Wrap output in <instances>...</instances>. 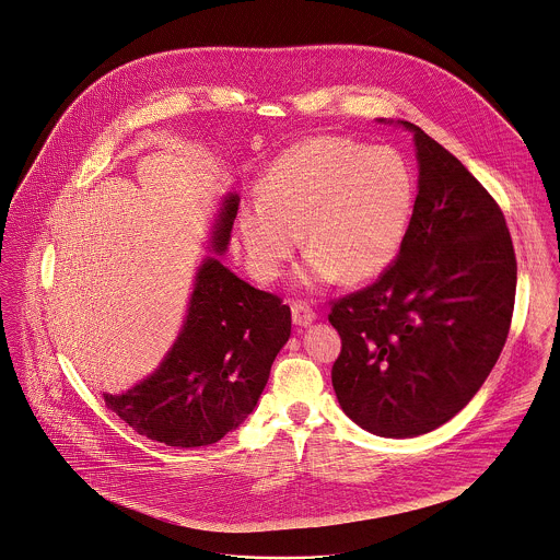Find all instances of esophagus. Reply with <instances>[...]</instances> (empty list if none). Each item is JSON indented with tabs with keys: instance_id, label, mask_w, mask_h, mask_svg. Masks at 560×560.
I'll list each match as a JSON object with an SVG mask.
<instances>
[{
	"instance_id": "34e87169",
	"label": "esophagus",
	"mask_w": 560,
	"mask_h": 560,
	"mask_svg": "<svg viewBox=\"0 0 560 560\" xmlns=\"http://www.w3.org/2000/svg\"><path fill=\"white\" fill-rule=\"evenodd\" d=\"M290 310H292V323H294V325L307 327V325H312V323L316 320L314 310H312L310 305L301 303V301H292V303H290Z\"/></svg>"
}]
</instances>
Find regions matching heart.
<instances>
[{"label":"heart","mask_w":560,"mask_h":560,"mask_svg":"<svg viewBox=\"0 0 560 560\" xmlns=\"http://www.w3.org/2000/svg\"><path fill=\"white\" fill-rule=\"evenodd\" d=\"M415 205V178L393 148H364L340 137H314L281 152L237 213L250 272L275 281L301 244L305 288L364 283L397 257Z\"/></svg>","instance_id":"obj_1"}]
</instances>
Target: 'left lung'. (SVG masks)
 Masks as SVG:
<instances>
[{"instance_id": "1", "label": "left lung", "mask_w": 560, "mask_h": 560, "mask_svg": "<svg viewBox=\"0 0 560 560\" xmlns=\"http://www.w3.org/2000/svg\"><path fill=\"white\" fill-rule=\"evenodd\" d=\"M401 126L415 135L419 194L399 255L329 312L342 340L336 397L386 439L428 434L474 399L506 345L517 288L500 205L450 150Z\"/></svg>"}]
</instances>
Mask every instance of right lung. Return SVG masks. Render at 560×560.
Masks as SVG:
<instances>
[{
    "label": "right lung",
    "mask_w": 560,
    "mask_h": 560,
    "mask_svg": "<svg viewBox=\"0 0 560 560\" xmlns=\"http://www.w3.org/2000/svg\"><path fill=\"white\" fill-rule=\"evenodd\" d=\"M240 198L229 194L213 224L211 250L231 240ZM292 314L283 301L207 257L183 329L143 382L104 404L137 434L170 447H205L233 432L257 406L270 366L288 342Z\"/></svg>",
    "instance_id": "obj_1"
}]
</instances>
